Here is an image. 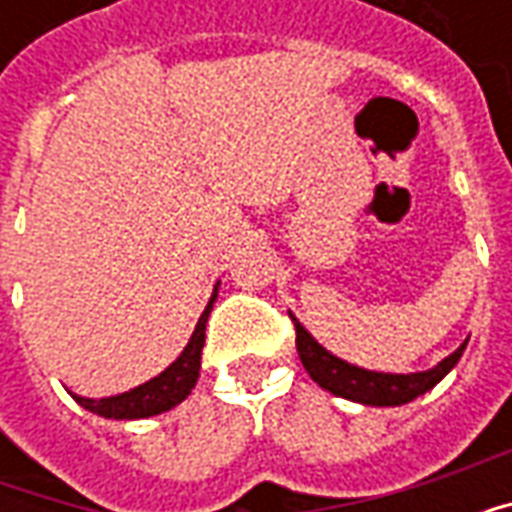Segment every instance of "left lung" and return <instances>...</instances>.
<instances>
[{
	"instance_id": "obj_1",
	"label": "left lung",
	"mask_w": 512,
	"mask_h": 512,
	"mask_svg": "<svg viewBox=\"0 0 512 512\" xmlns=\"http://www.w3.org/2000/svg\"><path fill=\"white\" fill-rule=\"evenodd\" d=\"M293 323H296V351H299L301 365L310 373L312 381L332 395L365 403V406H403V403H411L414 397L425 395L458 365L463 348H466L463 343L455 354L441 359L439 365L422 370V373H376V370H365V367L348 365L343 359H337L296 318Z\"/></svg>"
}]
</instances>
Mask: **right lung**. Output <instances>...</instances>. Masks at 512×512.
Segmentation results:
<instances>
[{
	"instance_id": "1",
	"label": "right lung",
	"mask_w": 512,
	"mask_h": 512,
	"mask_svg": "<svg viewBox=\"0 0 512 512\" xmlns=\"http://www.w3.org/2000/svg\"><path fill=\"white\" fill-rule=\"evenodd\" d=\"M216 290H219V282L213 288V296L208 301V307L202 310L200 321L191 332L189 345L183 348V354L172 362V365L158 373L156 378H150L145 384L128 389L123 395L101 397V400H93V397L73 395V400L84 406L87 411H93L98 417L106 419H145L156 417L161 411H169L178 403H183L186 397L191 395V389L200 378V359H202V345H205V323H208V315L213 310V301H216Z\"/></svg>"
}]
</instances>
